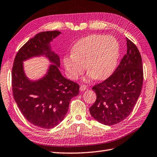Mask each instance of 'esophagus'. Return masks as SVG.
<instances>
[{
    "label": "esophagus",
    "mask_w": 157,
    "mask_h": 157,
    "mask_svg": "<svg viewBox=\"0 0 157 157\" xmlns=\"http://www.w3.org/2000/svg\"><path fill=\"white\" fill-rule=\"evenodd\" d=\"M86 89H87V87L85 85H81V86H80V90H81V91L85 90H86Z\"/></svg>",
    "instance_id": "34e87169"
}]
</instances>
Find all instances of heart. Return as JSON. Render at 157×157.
Masks as SVG:
<instances>
[{
    "label": "heart",
    "instance_id": "heart-1",
    "mask_svg": "<svg viewBox=\"0 0 157 157\" xmlns=\"http://www.w3.org/2000/svg\"><path fill=\"white\" fill-rule=\"evenodd\" d=\"M72 52L63 60L68 77L78 79L86 66L89 72L86 80L102 81L115 70L120 55V45L113 36L91 34L76 42Z\"/></svg>",
    "mask_w": 157,
    "mask_h": 157
}]
</instances>
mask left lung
Instances as JSON below:
<instances>
[{"label": "left lung", "mask_w": 157, "mask_h": 157, "mask_svg": "<svg viewBox=\"0 0 157 157\" xmlns=\"http://www.w3.org/2000/svg\"><path fill=\"white\" fill-rule=\"evenodd\" d=\"M127 52L113 75L94 85L97 100L89 111L105 125L118 124L127 118L140 94L143 82L142 59L139 49L128 38Z\"/></svg>", "instance_id": "1"}]
</instances>
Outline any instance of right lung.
Returning a JSON list of instances; mask_svg holds the SVG:
<instances>
[{
  "label": "right lung",
  "instance_id": "obj_1",
  "mask_svg": "<svg viewBox=\"0 0 157 157\" xmlns=\"http://www.w3.org/2000/svg\"><path fill=\"white\" fill-rule=\"evenodd\" d=\"M60 33L54 30L36 34L19 50L13 63L14 101L26 120L43 128H52L64 119L71 98L79 92L77 83L61 75L59 56L51 48V42ZM40 56L47 58L52 64L43 78L30 80L25 74L23 62Z\"/></svg>",
  "mask_w": 157,
  "mask_h": 157
}]
</instances>
